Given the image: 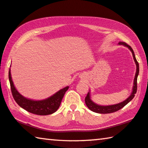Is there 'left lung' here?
I'll return each instance as SVG.
<instances>
[{
  "label": "left lung",
  "instance_id": "left-lung-1",
  "mask_svg": "<svg viewBox=\"0 0 148 148\" xmlns=\"http://www.w3.org/2000/svg\"><path fill=\"white\" fill-rule=\"evenodd\" d=\"M119 44L120 45H124L125 46H127L128 48L131 50L132 53V56H133V58L135 62H136V74H135V77L134 79V86H133V89H132V92L128 99H127L125 101L123 102H121V103L117 104H114V105H111V106H100V105H97L95 103H94L91 99H90V95H89V92H88L87 96L85 98V102H86V104L87 105V106L89 108V110H91V111L96 112V113H99V114H110V113H113V112H117L120 109H121L122 108H123L125 105L127 104L129 102L131 101V100L134 98V95L136 93V91H137V77H138V75L139 74V64L138 62L136 61V57H135L134 56V53L133 49H132V47L129 46V45L127 44L125 42H119Z\"/></svg>",
  "mask_w": 148,
  "mask_h": 148
}]
</instances>
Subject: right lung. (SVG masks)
I'll use <instances>...</instances> for the list:
<instances>
[{
  "instance_id": "add662e5",
  "label": "right lung",
  "mask_w": 148,
  "mask_h": 148,
  "mask_svg": "<svg viewBox=\"0 0 148 148\" xmlns=\"http://www.w3.org/2000/svg\"><path fill=\"white\" fill-rule=\"evenodd\" d=\"M8 76L12 96L17 104L30 113L40 115V116H47L56 112L60 106L65 92L69 89V86L64 87L56 94L52 95L49 98L43 101H32L25 98L17 91L14 86L10 71Z\"/></svg>"
}]
</instances>
